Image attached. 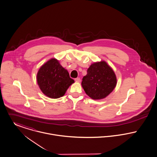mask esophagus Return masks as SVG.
<instances>
[{
    "mask_svg": "<svg viewBox=\"0 0 157 157\" xmlns=\"http://www.w3.org/2000/svg\"><path fill=\"white\" fill-rule=\"evenodd\" d=\"M75 81L76 82H80L81 81V80H80V78L79 77H77V78H75Z\"/></svg>",
    "mask_w": 157,
    "mask_h": 157,
    "instance_id": "34e87169",
    "label": "esophagus"
}]
</instances>
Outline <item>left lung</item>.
Returning <instances> with one entry per match:
<instances>
[{
    "instance_id": "obj_1",
    "label": "left lung",
    "mask_w": 157,
    "mask_h": 157,
    "mask_svg": "<svg viewBox=\"0 0 157 157\" xmlns=\"http://www.w3.org/2000/svg\"><path fill=\"white\" fill-rule=\"evenodd\" d=\"M87 72L82 79V85L86 94L94 100L105 98L116 86V75L105 61L94 63Z\"/></svg>"
}]
</instances>
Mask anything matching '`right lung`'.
Listing matches in <instances>:
<instances>
[{
  "instance_id": "right-lung-1",
  "label": "right lung",
  "mask_w": 157,
  "mask_h": 157,
  "mask_svg": "<svg viewBox=\"0 0 157 157\" xmlns=\"http://www.w3.org/2000/svg\"><path fill=\"white\" fill-rule=\"evenodd\" d=\"M37 84L42 92L51 98L63 96L74 80L70 78L67 70L56 59H51L39 69L37 74Z\"/></svg>"
}]
</instances>
